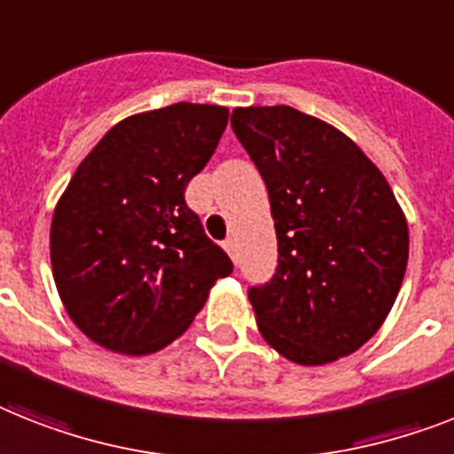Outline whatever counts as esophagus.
<instances>
[{"instance_id":"1","label":"esophagus","mask_w":454,"mask_h":454,"mask_svg":"<svg viewBox=\"0 0 454 454\" xmlns=\"http://www.w3.org/2000/svg\"><path fill=\"white\" fill-rule=\"evenodd\" d=\"M223 248H224V253L230 254L231 262H236V257H239V254H236V243H234V239H227V241L223 243Z\"/></svg>"}]
</instances>
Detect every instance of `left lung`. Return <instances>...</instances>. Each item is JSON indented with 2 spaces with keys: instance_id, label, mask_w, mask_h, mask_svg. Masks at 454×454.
I'll return each instance as SVG.
<instances>
[{
  "instance_id": "left-lung-1",
  "label": "left lung",
  "mask_w": 454,
  "mask_h": 454,
  "mask_svg": "<svg viewBox=\"0 0 454 454\" xmlns=\"http://www.w3.org/2000/svg\"><path fill=\"white\" fill-rule=\"evenodd\" d=\"M231 127L278 234L276 276L248 292L262 339L301 366L353 355L392 310L408 264L387 178L353 138L292 106H239Z\"/></svg>"
}]
</instances>
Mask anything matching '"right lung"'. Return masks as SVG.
Returning a JSON list of instances; mask_svg holds the SVG:
<instances>
[{
	"instance_id": "obj_1",
	"label": "right lung",
	"mask_w": 454,
	"mask_h": 454,
	"mask_svg": "<svg viewBox=\"0 0 454 454\" xmlns=\"http://www.w3.org/2000/svg\"><path fill=\"white\" fill-rule=\"evenodd\" d=\"M227 118L230 108L190 101L134 114L71 176L51 223L52 278L97 346L132 357L162 350L231 273L185 204Z\"/></svg>"
}]
</instances>
